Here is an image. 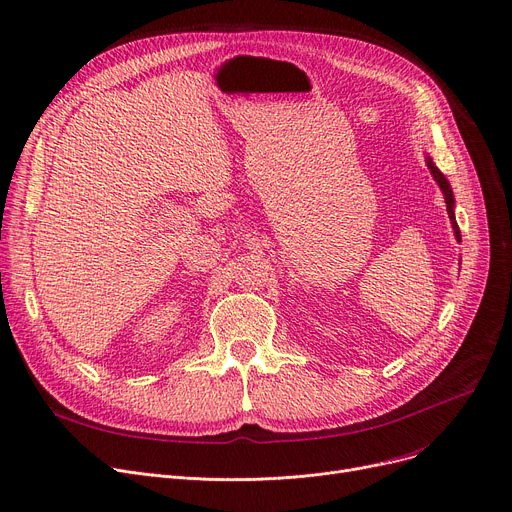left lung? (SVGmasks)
Here are the masks:
<instances>
[{
  "mask_svg": "<svg viewBox=\"0 0 512 512\" xmlns=\"http://www.w3.org/2000/svg\"><path fill=\"white\" fill-rule=\"evenodd\" d=\"M427 168L432 170V174H434V178H436V182H438V186L442 188V193H444V199H446V209H448V218H450V222H452V228H454V236L461 240V230H459V224H456V220H454V195H452V188H450V184H448V180H446V176L438 170V166L434 164L432 161V157H427Z\"/></svg>",
  "mask_w": 512,
  "mask_h": 512,
  "instance_id": "left-lung-1",
  "label": "left lung"
}]
</instances>
